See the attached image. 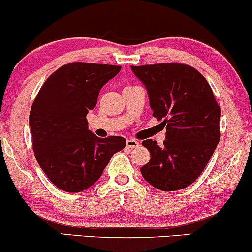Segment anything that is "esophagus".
<instances>
[{
    "mask_svg": "<svg viewBox=\"0 0 252 252\" xmlns=\"http://www.w3.org/2000/svg\"><path fill=\"white\" fill-rule=\"evenodd\" d=\"M138 146H140V142L134 140V138H129V140L126 141V147H128V148H136V147Z\"/></svg>",
    "mask_w": 252,
    "mask_h": 252,
    "instance_id": "obj_1",
    "label": "esophagus"
}]
</instances>
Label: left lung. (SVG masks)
<instances>
[{
	"label": "left lung",
	"mask_w": 252,
	"mask_h": 252,
	"mask_svg": "<svg viewBox=\"0 0 252 252\" xmlns=\"http://www.w3.org/2000/svg\"><path fill=\"white\" fill-rule=\"evenodd\" d=\"M146 86L153 116L166 126V141L142 144L150 161L141 168L148 184L163 192L193 184L220 140V108L207 80L192 66L167 63L131 66Z\"/></svg>",
	"instance_id": "8db88e82"
}]
</instances>
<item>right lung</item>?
I'll use <instances>...</instances> for the list:
<instances>
[{
  "mask_svg": "<svg viewBox=\"0 0 252 252\" xmlns=\"http://www.w3.org/2000/svg\"><path fill=\"white\" fill-rule=\"evenodd\" d=\"M120 71L115 65L66 63L40 89L30 114L32 143L37 163L58 189L77 193L91 187L126 147L121 136L97 137L86 120L100 89Z\"/></svg>",
  "mask_w": 252,
  "mask_h": 252,
  "instance_id": "obj_1",
  "label": "right lung"
}]
</instances>
